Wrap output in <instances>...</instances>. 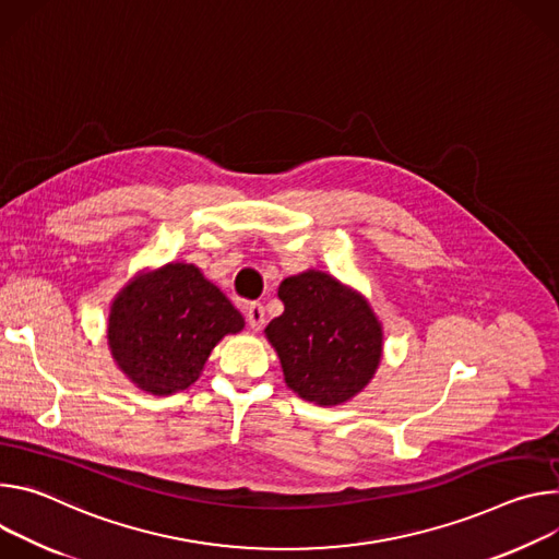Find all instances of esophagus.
<instances>
[{
  "label": "esophagus",
  "instance_id": "1",
  "mask_svg": "<svg viewBox=\"0 0 559 559\" xmlns=\"http://www.w3.org/2000/svg\"><path fill=\"white\" fill-rule=\"evenodd\" d=\"M246 322H248V326H251L253 331H262V326H264V322H266V318H264V306L258 304V301L248 304V306H246Z\"/></svg>",
  "mask_w": 559,
  "mask_h": 559
}]
</instances>
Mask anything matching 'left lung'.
Masks as SVG:
<instances>
[{
	"label": "left lung",
	"mask_w": 559,
	"mask_h": 559,
	"mask_svg": "<svg viewBox=\"0 0 559 559\" xmlns=\"http://www.w3.org/2000/svg\"><path fill=\"white\" fill-rule=\"evenodd\" d=\"M277 295L284 313L264 335L286 386L318 406L350 402L376 378L384 355V326L373 306L318 269L286 277Z\"/></svg>",
	"instance_id": "left-lung-1"
}]
</instances>
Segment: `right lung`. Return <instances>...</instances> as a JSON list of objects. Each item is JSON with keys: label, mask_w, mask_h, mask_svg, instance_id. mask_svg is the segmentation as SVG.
Instances as JSON below:
<instances>
[{"label": "right lung", "mask_w": 559, "mask_h": 559, "mask_svg": "<svg viewBox=\"0 0 559 559\" xmlns=\"http://www.w3.org/2000/svg\"><path fill=\"white\" fill-rule=\"evenodd\" d=\"M241 329V313L195 264L168 262L140 271L119 288L106 342L123 378L166 397L193 386L211 350Z\"/></svg>", "instance_id": "1"}]
</instances>
